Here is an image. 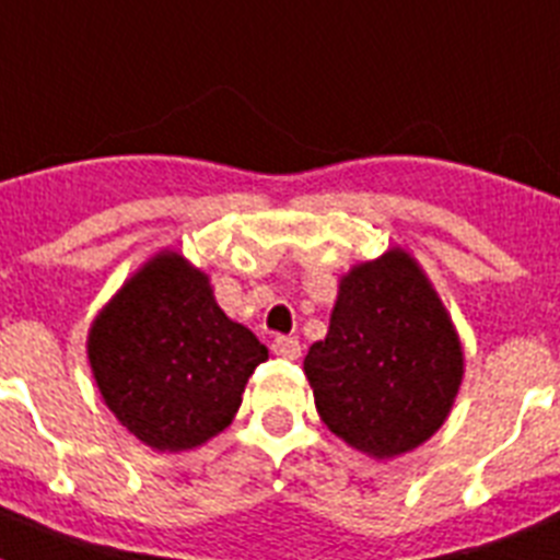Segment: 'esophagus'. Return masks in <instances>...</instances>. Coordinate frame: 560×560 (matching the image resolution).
Listing matches in <instances>:
<instances>
[{
  "mask_svg": "<svg viewBox=\"0 0 560 560\" xmlns=\"http://www.w3.org/2000/svg\"><path fill=\"white\" fill-rule=\"evenodd\" d=\"M271 350H275L280 359H300V353H303V345H300V339L296 336H277L275 341H271Z\"/></svg>",
  "mask_w": 560,
  "mask_h": 560,
  "instance_id": "obj_1",
  "label": "esophagus"
}]
</instances>
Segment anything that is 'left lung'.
<instances>
[{"instance_id": "obj_1", "label": "left lung", "mask_w": 560, "mask_h": 560, "mask_svg": "<svg viewBox=\"0 0 560 560\" xmlns=\"http://www.w3.org/2000/svg\"><path fill=\"white\" fill-rule=\"evenodd\" d=\"M305 375L325 427L378 459L412 452L443 427L463 381V350L407 252H387L341 280Z\"/></svg>"}]
</instances>
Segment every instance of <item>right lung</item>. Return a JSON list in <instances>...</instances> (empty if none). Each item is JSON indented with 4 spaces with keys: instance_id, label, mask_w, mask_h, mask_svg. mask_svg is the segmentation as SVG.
I'll list each match as a JSON object with an SVG mask.
<instances>
[{
    "instance_id": "1",
    "label": "right lung",
    "mask_w": 560,
    "mask_h": 560,
    "mask_svg": "<svg viewBox=\"0 0 560 560\" xmlns=\"http://www.w3.org/2000/svg\"><path fill=\"white\" fill-rule=\"evenodd\" d=\"M266 345L219 308L176 252L148 260L89 330V364L106 407L160 452L201 446L230 427Z\"/></svg>"
}]
</instances>
